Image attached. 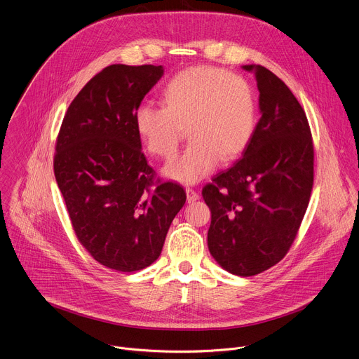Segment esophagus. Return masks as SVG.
Instances as JSON below:
<instances>
[{
    "label": "esophagus",
    "mask_w": 359,
    "mask_h": 359,
    "mask_svg": "<svg viewBox=\"0 0 359 359\" xmlns=\"http://www.w3.org/2000/svg\"><path fill=\"white\" fill-rule=\"evenodd\" d=\"M185 191H187V201H188V203H192V202L199 199V194L196 191H194L192 188H187Z\"/></svg>",
    "instance_id": "34e87169"
}]
</instances>
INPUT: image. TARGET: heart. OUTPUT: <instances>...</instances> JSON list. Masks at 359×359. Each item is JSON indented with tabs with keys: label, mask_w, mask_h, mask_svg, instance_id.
<instances>
[{
	"label": "heart",
	"mask_w": 359,
	"mask_h": 359,
	"mask_svg": "<svg viewBox=\"0 0 359 359\" xmlns=\"http://www.w3.org/2000/svg\"><path fill=\"white\" fill-rule=\"evenodd\" d=\"M163 105L142 104L135 125L146 149L171 157L187 133L185 150L167 163L164 174L182 184L209 175L219 160H231L250 143L255 98L250 83L219 67L196 66L175 74L163 91Z\"/></svg>",
	"instance_id": "b5f03b06"
}]
</instances>
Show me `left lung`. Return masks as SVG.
Returning <instances> with one entry per match:
<instances>
[{
	"label": "left lung",
	"instance_id": "1",
	"mask_svg": "<svg viewBox=\"0 0 359 359\" xmlns=\"http://www.w3.org/2000/svg\"><path fill=\"white\" fill-rule=\"evenodd\" d=\"M254 72L261 118L243 157L205 185L212 213L208 247L230 273L252 276L289 251L313 188L314 149L306 114L287 88L262 66Z\"/></svg>",
	"mask_w": 359,
	"mask_h": 359
}]
</instances>
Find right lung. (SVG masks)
<instances>
[{
	"mask_svg": "<svg viewBox=\"0 0 359 359\" xmlns=\"http://www.w3.org/2000/svg\"><path fill=\"white\" fill-rule=\"evenodd\" d=\"M163 74L153 65L105 67L73 100L56 140L55 177L74 233L94 259L121 272L160 257L187 201L180 184L156 177L135 125Z\"/></svg>",
	"mask_w": 359,
	"mask_h": 359,
	"instance_id": "add662e5",
	"label": "right lung"
}]
</instances>
